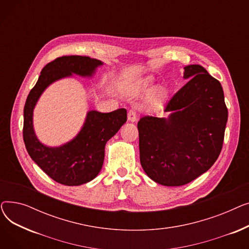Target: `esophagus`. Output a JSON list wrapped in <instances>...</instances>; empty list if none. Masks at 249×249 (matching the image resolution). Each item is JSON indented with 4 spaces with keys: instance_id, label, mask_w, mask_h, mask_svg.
Wrapping results in <instances>:
<instances>
[{
    "instance_id": "obj_1",
    "label": "esophagus",
    "mask_w": 249,
    "mask_h": 249,
    "mask_svg": "<svg viewBox=\"0 0 249 249\" xmlns=\"http://www.w3.org/2000/svg\"><path fill=\"white\" fill-rule=\"evenodd\" d=\"M137 119V116H136V112L132 109H130L128 111V120L131 121V122H135Z\"/></svg>"
}]
</instances>
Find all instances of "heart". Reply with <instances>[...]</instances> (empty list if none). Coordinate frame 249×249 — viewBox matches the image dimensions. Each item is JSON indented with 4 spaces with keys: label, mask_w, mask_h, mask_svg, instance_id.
<instances>
[{
    "label": "heart",
    "mask_w": 249,
    "mask_h": 249,
    "mask_svg": "<svg viewBox=\"0 0 249 249\" xmlns=\"http://www.w3.org/2000/svg\"><path fill=\"white\" fill-rule=\"evenodd\" d=\"M151 85H152L151 78H148V77L144 78V80H142V81L138 82L137 84H135L131 89H129L128 93L130 95L143 94L149 89ZM166 96H167L166 90L163 88H159L153 91V94L150 96V98L148 100V103L150 105H154V106H156V105H160V104L163 103L166 99Z\"/></svg>",
    "instance_id": "heart-1"
}]
</instances>
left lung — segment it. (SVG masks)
I'll return each instance as SVG.
<instances>
[{"mask_svg":"<svg viewBox=\"0 0 249 249\" xmlns=\"http://www.w3.org/2000/svg\"><path fill=\"white\" fill-rule=\"evenodd\" d=\"M188 83L166 105L167 119L138 121L140 162L146 175L167 187L189 184L217 160L228 110L219 81L199 64L185 67Z\"/></svg>","mask_w":249,"mask_h":249,"instance_id":"obj_1","label":"left lung"}]
</instances>
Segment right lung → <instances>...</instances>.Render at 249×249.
I'll return each instance as SVG.
<instances>
[{
    "mask_svg": "<svg viewBox=\"0 0 249 249\" xmlns=\"http://www.w3.org/2000/svg\"><path fill=\"white\" fill-rule=\"evenodd\" d=\"M103 62L89 56H61L47 63L30 90L24 107L23 139L30 158L52 179L65 186H80L94 179L105 158V145L127 120L126 109L110 113L89 111L82 130L59 147L43 145L33 129V110L43 90L53 82L72 73L91 76Z\"/></svg>",
    "mask_w": 249,
    "mask_h": 249,
    "instance_id": "1",
    "label": "right lung"
}]
</instances>
